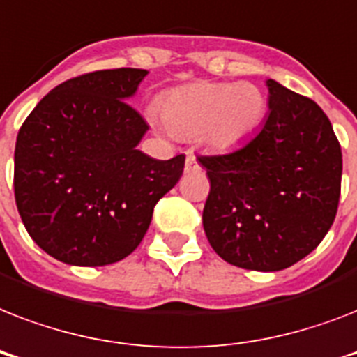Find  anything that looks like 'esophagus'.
<instances>
[{"mask_svg":"<svg viewBox=\"0 0 357 357\" xmlns=\"http://www.w3.org/2000/svg\"><path fill=\"white\" fill-rule=\"evenodd\" d=\"M198 170H202L200 162L196 161V157L192 153H189L187 161H185V172H198Z\"/></svg>","mask_w":357,"mask_h":357,"instance_id":"obj_1","label":"esophagus"}]
</instances>
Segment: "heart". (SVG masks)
<instances>
[{"label":"heart","mask_w":357,"mask_h":357,"mask_svg":"<svg viewBox=\"0 0 357 357\" xmlns=\"http://www.w3.org/2000/svg\"><path fill=\"white\" fill-rule=\"evenodd\" d=\"M159 109L174 135L200 137L209 150L228 151L259 131L266 98L252 83L198 81L168 92Z\"/></svg>","instance_id":"1"}]
</instances>
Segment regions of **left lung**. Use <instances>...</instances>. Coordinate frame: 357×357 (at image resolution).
I'll return each instance as SVG.
<instances>
[{"label":"left lung","mask_w":357,"mask_h":357,"mask_svg":"<svg viewBox=\"0 0 357 357\" xmlns=\"http://www.w3.org/2000/svg\"><path fill=\"white\" fill-rule=\"evenodd\" d=\"M266 89L271 113L259 133L198 162L211 181L202 218L213 250L246 271L276 272L304 259L332 228L343 155L313 100L274 79Z\"/></svg>","instance_id":"left-lung-1"}]
</instances>
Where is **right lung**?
<instances>
[{"label":"right lung","mask_w":357,"mask_h":357,"mask_svg":"<svg viewBox=\"0 0 357 357\" xmlns=\"http://www.w3.org/2000/svg\"><path fill=\"white\" fill-rule=\"evenodd\" d=\"M148 72L100 70L55 86L20 128L14 196L27 234L66 265L103 266L128 257L153 207L185 167L137 148L148 131L129 105Z\"/></svg>","instance_id":"add662e5"}]
</instances>
